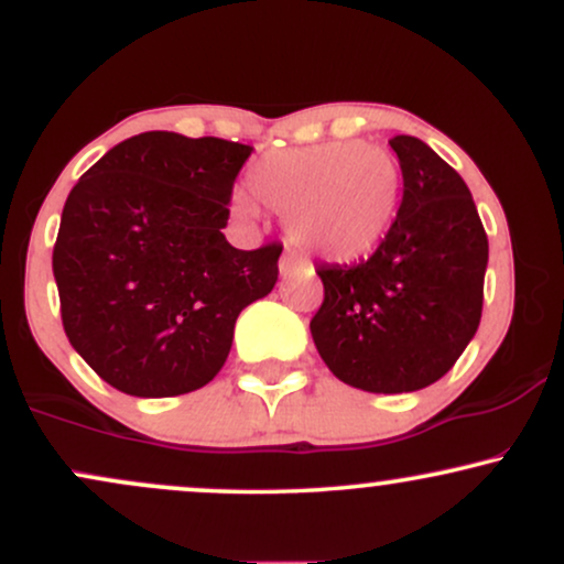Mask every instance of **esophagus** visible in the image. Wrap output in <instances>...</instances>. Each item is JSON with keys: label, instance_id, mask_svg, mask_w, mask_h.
Returning <instances> with one entry per match:
<instances>
[{"label": "esophagus", "instance_id": "esophagus-1", "mask_svg": "<svg viewBox=\"0 0 564 564\" xmlns=\"http://www.w3.org/2000/svg\"><path fill=\"white\" fill-rule=\"evenodd\" d=\"M278 268H281V275L286 278L291 273H300V270H304V264L300 262V257H296L294 251H283L281 264H278Z\"/></svg>", "mask_w": 564, "mask_h": 564}]
</instances>
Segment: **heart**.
<instances>
[{"instance_id":"obj_1","label":"heart","mask_w":564,"mask_h":564,"mask_svg":"<svg viewBox=\"0 0 564 564\" xmlns=\"http://www.w3.org/2000/svg\"><path fill=\"white\" fill-rule=\"evenodd\" d=\"M246 183L251 195L283 215L291 241L323 260L349 262L368 254L390 230L403 174L390 148L332 140L264 153ZM253 199L238 191L232 215L251 223Z\"/></svg>"}]
</instances>
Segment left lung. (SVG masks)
<instances>
[{"mask_svg":"<svg viewBox=\"0 0 564 564\" xmlns=\"http://www.w3.org/2000/svg\"><path fill=\"white\" fill-rule=\"evenodd\" d=\"M403 200L358 264H321L310 321L323 364L366 392H416L451 371L480 326L488 236L467 183L411 134L390 140Z\"/></svg>","mask_w":564,"mask_h":564,"instance_id":"8db88e82","label":"left lung"}]
</instances>
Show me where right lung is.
<instances>
[{"label": "right lung", "mask_w": 564, "mask_h": 564, "mask_svg": "<svg viewBox=\"0 0 564 564\" xmlns=\"http://www.w3.org/2000/svg\"><path fill=\"white\" fill-rule=\"evenodd\" d=\"M251 145L142 132L82 174L53 251L70 347L116 390L174 398L228 360L243 307L278 281L283 246L225 241Z\"/></svg>", "instance_id": "obj_1"}]
</instances>
